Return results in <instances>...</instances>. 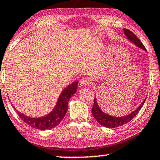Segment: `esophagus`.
Listing matches in <instances>:
<instances>
[{
    "label": "esophagus",
    "mask_w": 160,
    "mask_h": 160,
    "mask_svg": "<svg viewBox=\"0 0 160 160\" xmlns=\"http://www.w3.org/2000/svg\"><path fill=\"white\" fill-rule=\"evenodd\" d=\"M90 83L91 81L88 77H82L80 80V84L82 86H87L88 84H90Z\"/></svg>",
    "instance_id": "1"
}]
</instances>
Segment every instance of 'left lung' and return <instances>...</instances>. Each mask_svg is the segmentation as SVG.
I'll return each instance as SVG.
<instances>
[{
	"instance_id": "8db88e82",
	"label": "left lung",
	"mask_w": 160,
	"mask_h": 160,
	"mask_svg": "<svg viewBox=\"0 0 160 160\" xmlns=\"http://www.w3.org/2000/svg\"><path fill=\"white\" fill-rule=\"evenodd\" d=\"M124 32L127 36V38L129 39L131 41H132L133 43H135L136 46L141 48L143 50H146L144 45L142 43V42L140 41V39L137 37V36L134 34L133 32H131L127 29H124ZM145 100L141 103V105L136 109L135 111H133V112L128 114L127 116L123 117H116L108 115V114H105L103 112L101 111L100 108L98 105V103L96 101V98H94V104L92 108V113L94 118L97 120V122L99 123L100 124H101L103 127H105L107 128H115L120 127L124 124H127L130 121L132 120L134 117H136L137 114L138 113V112L141 110V108L143 105Z\"/></svg>"
}]
</instances>
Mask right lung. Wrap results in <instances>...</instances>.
I'll return each mask as SVG.
<instances>
[{
	"label": "right lung",
	"instance_id": "1",
	"mask_svg": "<svg viewBox=\"0 0 160 160\" xmlns=\"http://www.w3.org/2000/svg\"><path fill=\"white\" fill-rule=\"evenodd\" d=\"M78 83V82H75L64 89L59 97L54 110L46 117L41 118H32L17 111L15 108H13L18 112V116L22 121L30 127L39 130L50 129L56 127L65 116L68 108L69 100L77 91Z\"/></svg>",
	"mask_w": 160,
	"mask_h": 160
}]
</instances>
